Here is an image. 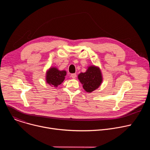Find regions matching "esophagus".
<instances>
[{"mask_svg": "<svg viewBox=\"0 0 150 150\" xmlns=\"http://www.w3.org/2000/svg\"><path fill=\"white\" fill-rule=\"evenodd\" d=\"M71 76L72 77V78L75 79L76 77V74H72L71 75Z\"/></svg>", "mask_w": 150, "mask_h": 150, "instance_id": "1", "label": "esophagus"}]
</instances>
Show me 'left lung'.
Returning <instances> with one entry per match:
<instances>
[{
  "label": "left lung",
  "mask_w": 150,
  "mask_h": 150,
  "mask_svg": "<svg viewBox=\"0 0 150 150\" xmlns=\"http://www.w3.org/2000/svg\"><path fill=\"white\" fill-rule=\"evenodd\" d=\"M78 79L83 85V89L88 93H91L98 88L102 82L101 71L95 66H91L86 72L79 74Z\"/></svg>",
  "instance_id": "1"
}]
</instances>
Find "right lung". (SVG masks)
<instances>
[{
  "instance_id": "right-lung-1",
  "label": "right lung",
  "mask_w": 150,
  "mask_h": 150,
  "mask_svg": "<svg viewBox=\"0 0 150 150\" xmlns=\"http://www.w3.org/2000/svg\"><path fill=\"white\" fill-rule=\"evenodd\" d=\"M67 75V72L65 71H59L56 68H51L46 74V82L57 87L59 85L65 80V76Z\"/></svg>"
}]
</instances>
